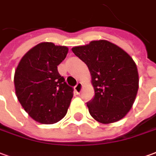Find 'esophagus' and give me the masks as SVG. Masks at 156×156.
Instances as JSON below:
<instances>
[{
	"mask_svg": "<svg viewBox=\"0 0 156 156\" xmlns=\"http://www.w3.org/2000/svg\"><path fill=\"white\" fill-rule=\"evenodd\" d=\"M82 89H83V84L81 83H78V84L74 87V91L76 94H80L82 91Z\"/></svg>",
	"mask_w": 156,
	"mask_h": 156,
	"instance_id": "esophagus-1",
	"label": "esophagus"
}]
</instances>
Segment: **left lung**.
Here are the masks:
<instances>
[{"label":"left lung","instance_id":"1","mask_svg":"<svg viewBox=\"0 0 156 156\" xmlns=\"http://www.w3.org/2000/svg\"><path fill=\"white\" fill-rule=\"evenodd\" d=\"M87 65L94 97L87 103L89 114L103 124L118 122L134 103L139 89L138 68L130 55L108 40H93L72 48Z\"/></svg>","mask_w":156,"mask_h":156}]
</instances>
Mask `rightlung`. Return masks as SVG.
I'll list each match as a JSON object with an SVG mask.
<instances>
[{
  "mask_svg": "<svg viewBox=\"0 0 156 156\" xmlns=\"http://www.w3.org/2000/svg\"><path fill=\"white\" fill-rule=\"evenodd\" d=\"M67 46L42 42L30 49L15 70L17 100L29 116L42 124H53L66 116L73 96L72 87L58 73Z\"/></svg>",
  "mask_w": 156,
  "mask_h": 156,
  "instance_id": "right-lung-1",
  "label": "right lung"
}]
</instances>
